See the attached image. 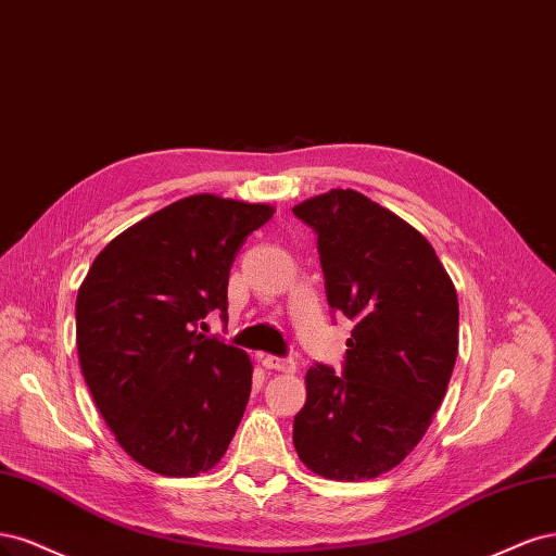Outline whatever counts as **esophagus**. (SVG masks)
I'll list each match as a JSON object with an SVG mask.
<instances>
[{"mask_svg":"<svg viewBox=\"0 0 556 556\" xmlns=\"http://www.w3.org/2000/svg\"><path fill=\"white\" fill-rule=\"evenodd\" d=\"M263 367L265 369H275V371H283V374H293L295 371V363L289 361V357H277V355H263Z\"/></svg>","mask_w":556,"mask_h":556,"instance_id":"esophagus-1","label":"esophagus"}]
</instances>
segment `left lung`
I'll list each match as a JSON object with an SVG mask.
<instances>
[{"mask_svg":"<svg viewBox=\"0 0 556 556\" xmlns=\"http://www.w3.org/2000/svg\"><path fill=\"white\" fill-rule=\"evenodd\" d=\"M293 212L318 236L330 307L355 320L344 376H304L293 443L316 476L369 480L414 451L445 397L457 291L422 232L361 191L330 189Z\"/></svg>","mask_w":556,"mask_h":556,"instance_id":"left-lung-1","label":"left lung"}]
</instances>
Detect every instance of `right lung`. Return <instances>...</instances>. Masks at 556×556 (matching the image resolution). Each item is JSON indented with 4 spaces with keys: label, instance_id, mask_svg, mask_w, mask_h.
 <instances>
[{
    "label": "right lung",
    "instance_id": "1",
    "mask_svg": "<svg viewBox=\"0 0 556 556\" xmlns=\"http://www.w3.org/2000/svg\"><path fill=\"white\" fill-rule=\"evenodd\" d=\"M273 205L195 193L103 247L76 298L85 383L140 467L193 478L217 467L244 416L252 361L199 332L228 312V273Z\"/></svg>",
    "mask_w": 556,
    "mask_h": 556
}]
</instances>
